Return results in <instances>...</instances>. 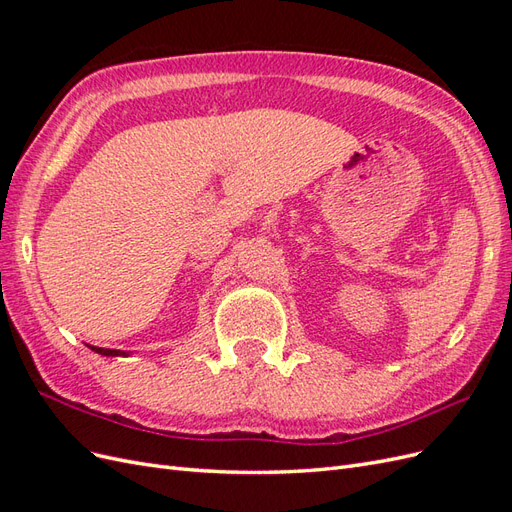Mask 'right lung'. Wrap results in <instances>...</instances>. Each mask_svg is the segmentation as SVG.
<instances>
[{
    "label": "right lung",
    "mask_w": 512,
    "mask_h": 512,
    "mask_svg": "<svg viewBox=\"0 0 512 512\" xmlns=\"http://www.w3.org/2000/svg\"><path fill=\"white\" fill-rule=\"evenodd\" d=\"M89 348L94 350V352H98V354H102V356H128L126 350H111V348H98V346H89Z\"/></svg>",
    "instance_id": "obj_1"
}]
</instances>
